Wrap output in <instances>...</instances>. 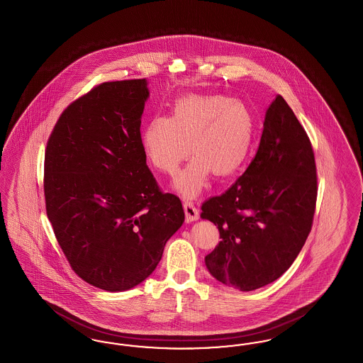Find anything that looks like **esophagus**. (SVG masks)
<instances>
[{"label": "esophagus", "mask_w": 363, "mask_h": 363, "mask_svg": "<svg viewBox=\"0 0 363 363\" xmlns=\"http://www.w3.org/2000/svg\"><path fill=\"white\" fill-rule=\"evenodd\" d=\"M184 209H185V215H186V222H196L199 219V216H200L199 209L194 206V203L185 201Z\"/></svg>", "instance_id": "esophagus-1"}]
</instances>
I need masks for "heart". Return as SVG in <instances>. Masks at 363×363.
Returning <instances> with one entry per match:
<instances>
[{
  "label": "heart",
  "instance_id": "heart-1",
  "mask_svg": "<svg viewBox=\"0 0 363 363\" xmlns=\"http://www.w3.org/2000/svg\"><path fill=\"white\" fill-rule=\"evenodd\" d=\"M255 121L250 110L220 95H185L172 106V116H156L141 132V147L156 170L175 173L191 154L196 156L174 179L184 197H196L212 172L227 177L241 169L252 150Z\"/></svg>",
  "mask_w": 363,
  "mask_h": 363
}]
</instances>
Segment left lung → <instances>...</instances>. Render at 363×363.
<instances>
[{"mask_svg":"<svg viewBox=\"0 0 363 363\" xmlns=\"http://www.w3.org/2000/svg\"><path fill=\"white\" fill-rule=\"evenodd\" d=\"M315 200L311 140L277 95L265 113L259 150L246 172L201 207V218L218 225L222 238L206 256L209 274L240 291L275 281L306 242Z\"/></svg>","mask_w":363,"mask_h":363,"instance_id":"8db88e82","label":"left lung"}]
</instances>
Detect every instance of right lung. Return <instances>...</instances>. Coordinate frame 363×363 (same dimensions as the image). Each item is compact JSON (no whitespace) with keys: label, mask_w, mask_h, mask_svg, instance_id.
<instances>
[{"label":"right lung","mask_w":363,"mask_h":363,"mask_svg":"<svg viewBox=\"0 0 363 363\" xmlns=\"http://www.w3.org/2000/svg\"><path fill=\"white\" fill-rule=\"evenodd\" d=\"M145 79L108 82L70 104L45 152L46 212L72 269L106 291L155 271L185 220L181 200L159 189L141 147Z\"/></svg>","instance_id":"1"}]
</instances>
